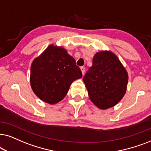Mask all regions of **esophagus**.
Wrapping results in <instances>:
<instances>
[{"mask_svg": "<svg viewBox=\"0 0 151 151\" xmlns=\"http://www.w3.org/2000/svg\"><path fill=\"white\" fill-rule=\"evenodd\" d=\"M81 70L82 74H83V75H84V74H85V68H84V67H81Z\"/></svg>", "mask_w": 151, "mask_h": 151, "instance_id": "esophagus-1", "label": "esophagus"}]
</instances>
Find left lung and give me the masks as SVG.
Returning <instances> with one entry per match:
<instances>
[{
	"label": "left lung",
	"mask_w": 151,
	"mask_h": 151,
	"mask_svg": "<svg viewBox=\"0 0 151 151\" xmlns=\"http://www.w3.org/2000/svg\"><path fill=\"white\" fill-rule=\"evenodd\" d=\"M91 101L105 110L113 107L126 94L128 72L113 52H96L92 65L83 78Z\"/></svg>",
	"instance_id": "left-lung-1"
}]
</instances>
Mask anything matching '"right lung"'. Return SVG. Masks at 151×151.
<instances>
[{
  "label": "right lung",
  "instance_id": "1",
  "mask_svg": "<svg viewBox=\"0 0 151 151\" xmlns=\"http://www.w3.org/2000/svg\"><path fill=\"white\" fill-rule=\"evenodd\" d=\"M81 77V70L67 50L51 44L32 61L29 79L40 99L55 104L65 97L72 82Z\"/></svg>",
  "mask_w": 151,
  "mask_h": 151
}]
</instances>
